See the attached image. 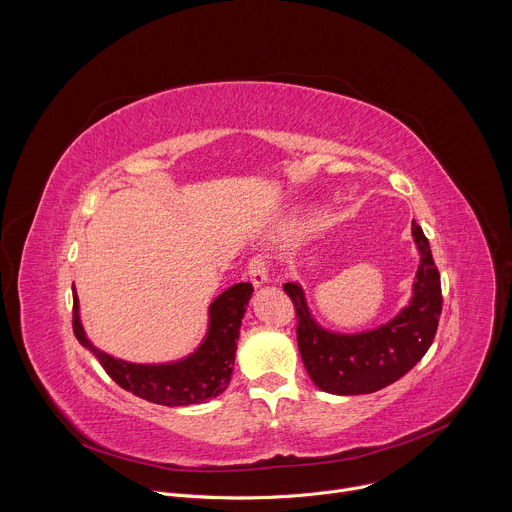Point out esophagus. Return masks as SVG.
<instances>
[{
    "label": "esophagus",
    "instance_id": "1",
    "mask_svg": "<svg viewBox=\"0 0 512 512\" xmlns=\"http://www.w3.org/2000/svg\"><path fill=\"white\" fill-rule=\"evenodd\" d=\"M247 277L251 279V283H253L255 287L265 285V283L269 281V277H267V263H265V259H261V257H253V259L249 261V267H247Z\"/></svg>",
    "mask_w": 512,
    "mask_h": 512
}]
</instances>
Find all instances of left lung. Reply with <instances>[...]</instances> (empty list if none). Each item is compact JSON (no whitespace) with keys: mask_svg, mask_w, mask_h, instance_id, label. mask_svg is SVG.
Listing matches in <instances>:
<instances>
[{"mask_svg":"<svg viewBox=\"0 0 512 512\" xmlns=\"http://www.w3.org/2000/svg\"><path fill=\"white\" fill-rule=\"evenodd\" d=\"M411 233L419 251L413 296L393 320L373 330L330 332L314 320L302 285H283L296 308L304 367L318 389L332 395L375 393L407 375L429 350L442 314V283L429 241L415 221Z\"/></svg>","mask_w":512,"mask_h":512,"instance_id":"left-lung-1","label":"left lung"}]
</instances>
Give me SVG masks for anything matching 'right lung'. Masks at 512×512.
Wrapping results in <instances>:
<instances>
[{"label": "right lung", "instance_id": "right-lung-1", "mask_svg": "<svg viewBox=\"0 0 512 512\" xmlns=\"http://www.w3.org/2000/svg\"><path fill=\"white\" fill-rule=\"evenodd\" d=\"M253 296L251 283H235L208 306V330L188 356L162 364H135L99 350L85 334L79 296L72 285V330L77 340L101 362L105 373L125 391L150 403L184 407L221 395L233 375L243 316Z\"/></svg>", "mask_w": 512, "mask_h": 512}]
</instances>
